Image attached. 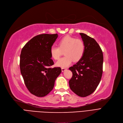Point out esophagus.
Masks as SVG:
<instances>
[{
    "label": "esophagus",
    "mask_w": 123,
    "mask_h": 123,
    "mask_svg": "<svg viewBox=\"0 0 123 123\" xmlns=\"http://www.w3.org/2000/svg\"><path fill=\"white\" fill-rule=\"evenodd\" d=\"M61 69H62V71L64 72V71H65L67 69V68H62Z\"/></svg>",
    "instance_id": "esophagus-1"
}]
</instances>
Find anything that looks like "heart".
Returning <instances> with one entry per match:
<instances>
[{"label":"heart","instance_id":"heart-1","mask_svg":"<svg viewBox=\"0 0 123 123\" xmlns=\"http://www.w3.org/2000/svg\"><path fill=\"white\" fill-rule=\"evenodd\" d=\"M58 46L51 47L50 54L54 59L58 60L64 51L65 56L56 62V65L62 68L68 67L73 61L78 62L85 51V43L81 39L69 36L62 38L58 42Z\"/></svg>","mask_w":123,"mask_h":123}]
</instances>
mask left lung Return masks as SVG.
<instances>
[{
    "label": "left lung",
    "instance_id": "8db88e82",
    "mask_svg": "<svg viewBox=\"0 0 123 123\" xmlns=\"http://www.w3.org/2000/svg\"><path fill=\"white\" fill-rule=\"evenodd\" d=\"M85 45L83 56L69 69L73 73L69 86L76 95L85 97L92 94L99 84L103 73V55L99 45L94 38L80 33Z\"/></svg>",
    "mask_w": 123,
    "mask_h": 123
}]
</instances>
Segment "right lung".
Wrapping results in <instances>:
<instances>
[{"label":"right lung","mask_w":123,"mask_h":123,"mask_svg":"<svg viewBox=\"0 0 123 123\" xmlns=\"http://www.w3.org/2000/svg\"><path fill=\"white\" fill-rule=\"evenodd\" d=\"M57 37V34L37 35L24 45L21 52L20 69L24 83L31 94L39 97L52 90L61 72L60 67L50 68L54 64L50 48Z\"/></svg>","instance_id":"add662e5"}]
</instances>
